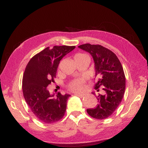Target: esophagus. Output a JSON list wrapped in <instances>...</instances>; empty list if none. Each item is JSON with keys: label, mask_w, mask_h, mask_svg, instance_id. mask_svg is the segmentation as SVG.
Masks as SVG:
<instances>
[{"label": "esophagus", "mask_w": 148, "mask_h": 148, "mask_svg": "<svg viewBox=\"0 0 148 148\" xmlns=\"http://www.w3.org/2000/svg\"><path fill=\"white\" fill-rule=\"evenodd\" d=\"M75 95H76V96H77V97H80V98H82L84 97L83 94H80V93H75Z\"/></svg>", "instance_id": "esophagus-1"}]
</instances>
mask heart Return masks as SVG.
<instances>
[{
	"mask_svg": "<svg viewBox=\"0 0 148 148\" xmlns=\"http://www.w3.org/2000/svg\"><path fill=\"white\" fill-rule=\"evenodd\" d=\"M84 56V54L82 53H78L77 55H75V57H80ZM84 80L83 78H79V79H75L73 81H71L69 84L68 85L69 88L71 90L75 92H80L84 90Z\"/></svg>",
	"mask_w": 148,
	"mask_h": 148,
	"instance_id": "obj_1",
	"label": "heart"
}]
</instances>
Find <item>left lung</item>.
I'll return each instance as SVG.
<instances>
[{
	"label": "left lung",
	"mask_w": 148,
	"mask_h": 148,
	"mask_svg": "<svg viewBox=\"0 0 148 148\" xmlns=\"http://www.w3.org/2000/svg\"><path fill=\"white\" fill-rule=\"evenodd\" d=\"M78 47L90 53L93 58L95 77L98 78L95 89L101 87L105 92V95L99 94L97 106L87 109V112L97 119L108 118L119 106L124 95L125 77L122 64L113 51L99 45L86 43Z\"/></svg>",
	"instance_id": "8db88e82"
}]
</instances>
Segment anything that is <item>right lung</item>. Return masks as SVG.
Here are the masks:
<instances>
[{
    "label": "right lung",
    "instance_id": "right-lung-1",
    "mask_svg": "<svg viewBox=\"0 0 148 148\" xmlns=\"http://www.w3.org/2000/svg\"><path fill=\"white\" fill-rule=\"evenodd\" d=\"M75 46L47 47L33 57L27 64L23 77L25 101L36 117L43 123H53L64 116L70 95L58 92L51 95L47 86L54 82L60 61Z\"/></svg>",
    "mask_w": 148,
    "mask_h": 148
}]
</instances>
